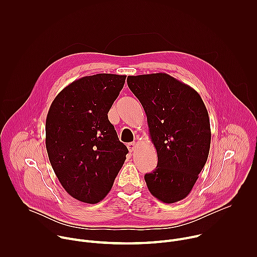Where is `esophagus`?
<instances>
[{"mask_svg": "<svg viewBox=\"0 0 257 257\" xmlns=\"http://www.w3.org/2000/svg\"><path fill=\"white\" fill-rule=\"evenodd\" d=\"M137 146H138V144H137L136 142H130V143H128L127 148H128V150H129L130 153H133V152H135V150L137 149Z\"/></svg>", "mask_w": 257, "mask_h": 257, "instance_id": "34e87169", "label": "esophagus"}]
</instances>
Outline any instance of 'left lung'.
I'll use <instances>...</instances> for the list:
<instances>
[{"mask_svg":"<svg viewBox=\"0 0 257 257\" xmlns=\"http://www.w3.org/2000/svg\"><path fill=\"white\" fill-rule=\"evenodd\" d=\"M127 84L148 117L158 154L157 169L144 176L150 192L164 203L188 196L210 148V124L198 92L167 73L128 76Z\"/></svg>","mask_w":257,"mask_h":257,"instance_id":"obj_1","label":"left lung"}]
</instances>
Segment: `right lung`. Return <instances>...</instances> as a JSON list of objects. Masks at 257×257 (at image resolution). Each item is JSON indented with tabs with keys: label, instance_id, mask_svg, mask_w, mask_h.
<instances>
[{
	"label": "right lung",
	"instance_id": "right-lung-1",
	"mask_svg": "<svg viewBox=\"0 0 257 257\" xmlns=\"http://www.w3.org/2000/svg\"><path fill=\"white\" fill-rule=\"evenodd\" d=\"M126 75L100 73L67 85L46 120V148L66 192L94 204L112 189L128 154L107 119Z\"/></svg>",
	"mask_w": 257,
	"mask_h": 257
}]
</instances>
